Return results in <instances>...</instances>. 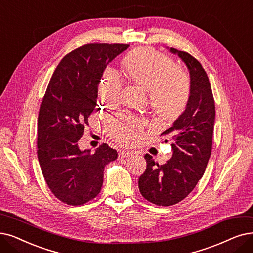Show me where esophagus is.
Segmentation results:
<instances>
[{
  "instance_id": "34e87169",
  "label": "esophagus",
  "mask_w": 253,
  "mask_h": 253,
  "mask_svg": "<svg viewBox=\"0 0 253 253\" xmlns=\"http://www.w3.org/2000/svg\"><path fill=\"white\" fill-rule=\"evenodd\" d=\"M130 155H132V154H130L129 151H126V150H121L120 153H119V158H120V159H123V158H128Z\"/></svg>"
}]
</instances>
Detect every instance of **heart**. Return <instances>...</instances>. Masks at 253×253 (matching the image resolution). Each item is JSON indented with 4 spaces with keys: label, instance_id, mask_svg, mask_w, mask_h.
Returning a JSON list of instances; mask_svg holds the SVG:
<instances>
[{
    "label": "heart",
    "instance_id": "heart-1",
    "mask_svg": "<svg viewBox=\"0 0 253 253\" xmlns=\"http://www.w3.org/2000/svg\"><path fill=\"white\" fill-rule=\"evenodd\" d=\"M126 75L148 91L151 107L166 118L181 113L190 96V80L186 72L174 65L166 55L150 47H139L129 52L121 61ZM121 80L112 69H107L98 85V96L104 103L114 104L119 95ZM145 121L132 115L109 117V134L125 145L139 139Z\"/></svg>",
    "mask_w": 253,
    "mask_h": 253
}]
</instances>
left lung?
<instances>
[{"label": "left lung", "mask_w": 253, "mask_h": 253, "mask_svg": "<svg viewBox=\"0 0 253 253\" xmlns=\"http://www.w3.org/2000/svg\"><path fill=\"white\" fill-rule=\"evenodd\" d=\"M169 49L189 69L190 96L184 112L161 134L170 137L172 157L159 165L146 154V169L138 181L142 196L163 207L186 198L203 177L211 153L216 116L213 92L204 67L190 54L173 47Z\"/></svg>", "instance_id": "obj_1"}]
</instances>
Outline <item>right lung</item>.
<instances>
[{
    "mask_svg": "<svg viewBox=\"0 0 253 253\" xmlns=\"http://www.w3.org/2000/svg\"><path fill=\"white\" fill-rule=\"evenodd\" d=\"M128 44L89 43L67 54L50 79L38 115L37 155L52 193L62 203L80 206L100 192L105 166L117 151L103 143L91 154L81 150L88 117L97 104L104 70Z\"/></svg>",
    "mask_w": 253,
    "mask_h": 253,
    "instance_id": "add662e5",
    "label": "right lung"
}]
</instances>
